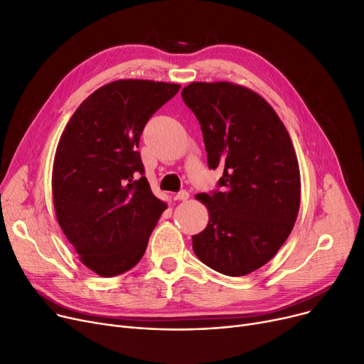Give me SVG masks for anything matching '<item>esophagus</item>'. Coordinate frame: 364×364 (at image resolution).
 <instances>
[{
	"label": "esophagus",
	"mask_w": 364,
	"mask_h": 364,
	"mask_svg": "<svg viewBox=\"0 0 364 364\" xmlns=\"http://www.w3.org/2000/svg\"><path fill=\"white\" fill-rule=\"evenodd\" d=\"M188 192H186V190H181V192H178L176 196H174V199L176 200H187L188 199Z\"/></svg>",
	"instance_id": "34e87169"
}]
</instances>
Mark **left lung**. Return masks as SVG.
<instances>
[{
  "mask_svg": "<svg viewBox=\"0 0 364 364\" xmlns=\"http://www.w3.org/2000/svg\"><path fill=\"white\" fill-rule=\"evenodd\" d=\"M181 97L203 134L208 166L223 168L218 190L200 193L209 221L192 236L198 258L225 276L269 262L291 235L301 178L288 131L252 90L232 82H192Z\"/></svg>",
  "mask_w": 364,
  "mask_h": 364,
  "instance_id": "left-lung-1",
  "label": "left lung"
}]
</instances>
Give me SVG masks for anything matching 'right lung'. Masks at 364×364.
<instances>
[{
	"label": "right lung",
	"instance_id": "add662e5",
	"mask_svg": "<svg viewBox=\"0 0 364 364\" xmlns=\"http://www.w3.org/2000/svg\"><path fill=\"white\" fill-rule=\"evenodd\" d=\"M178 84L119 80L95 90L68 122L53 165L55 217L84 265L102 277L131 270L166 209L151 193L141 132Z\"/></svg>",
	"mask_w": 364,
	"mask_h": 364
}]
</instances>
